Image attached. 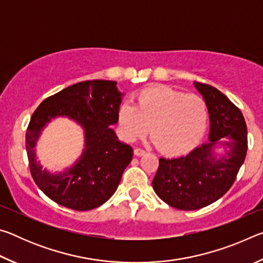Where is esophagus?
I'll return each instance as SVG.
<instances>
[{
  "label": "esophagus",
  "mask_w": 263,
  "mask_h": 263,
  "mask_svg": "<svg viewBox=\"0 0 263 263\" xmlns=\"http://www.w3.org/2000/svg\"><path fill=\"white\" fill-rule=\"evenodd\" d=\"M145 153H146V151H145V149L139 148V147L135 148V155H137V157H140V155H144Z\"/></svg>",
  "instance_id": "34e87169"
}]
</instances>
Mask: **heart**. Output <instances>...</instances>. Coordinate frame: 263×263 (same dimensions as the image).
I'll list each match as a JSON object with an SVG mask.
<instances>
[{
    "instance_id": "obj_1",
    "label": "heart",
    "mask_w": 263,
    "mask_h": 263,
    "mask_svg": "<svg viewBox=\"0 0 263 263\" xmlns=\"http://www.w3.org/2000/svg\"><path fill=\"white\" fill-rule=\"evenodd\" d=\"M118 123L130 141L140 139L151 127V138L160 152L179 155L196 147L205 135L209 108L198 95L149 87L137 95L136 105L125 102L119 106Z\"/></svg>"
}]
</instances>
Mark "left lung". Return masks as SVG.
Masks as SVG:
<instances>
[{"mask_svg":"<svg viewBox=\"0 0 263 263\" xmlns=\"http://www.w3.org/2000/svg\"><path fill=\"white\" fill-rule=\"evenodd\" d=\"M210 116V142L185 157L160 158L152 185L164 203L179 210H198L228 193L247 152V125L242 112L215 87L196 82ZM226 139L228 157L213 159L212 148Z\"/></svg>","mask_w":263,"mask_h":263,"instance_id":"1","label":"left lung"}]
</instances>
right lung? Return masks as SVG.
Here are the masks:
<instances>
[{
  "mask_svg": "<svg viewBox=\"0 0 263 263\" xmlns=\"http://www.w3.org/2000/svg\"><path fill=\"white\" fill-rule=\"evenodd\" d=\"M117 82L91 80L79 82L44 100L31 116L25 147L32 179L53 202L78 211L100 206L114 195L133 149L121 142L110 125L118 121L121 92ZM67 115L86 131V151L68 172L50 176L34 159L33 146L39 132L50 118Z\"/></svg>",
  "mask_w": 263,
  "mask_h": 263,
  "instance_id": "right-lung-1",
  "label": "right lung"
}]
</instances>
